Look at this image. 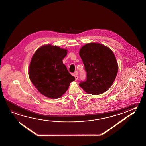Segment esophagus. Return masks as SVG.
I'll use <instances>...</instances> for the list:
<instances>
[{"mask_svg":"<svg viewBox=\"0 0 146 146\" xmlns=\"http://www.w3.org/2000/svg\"><path fill=\"white\" fill-rule=\"evenodd\" d=\"M74 77L75 78V79L76 80H78V72H75V74H74Z\"/></svg>","mask_w":146,"mask_h":146,"instance_id":"1","label":"esophagus"}]
</instances>
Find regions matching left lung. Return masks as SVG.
<instances>
[{
	"mask_svg": "<svg viewBox=\"0 0 146 146\" xmlns=\"http://www.w3.org/2000/svg\"><path fill=\"white\" fill-rule=\"evenodd\" d=\"M87 72L86 81L80 86L89 94H102L110 88L116 78L119 66L109 47L98 43H89L80 50Z\"/></svg>",
	"mask_w": 146,
	"mask_h": 146,
	"instance_id": "8db88e82",
	"label": "left lung"
}]
</instances>
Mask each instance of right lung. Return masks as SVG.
Masks as SVG:
<instances>
[{
    "label": "right lung",
    "mask_w": 146,
    "mask_h": 146,
    "mask_svg": "<svg viewBox=\"0 0 146 146\" xmlns=\"http://www.w3.org/2000/svg\"><path fill=\"white\" fill-rule=\"evenodd\" d=\"M67 52L56 45H44L35 52L30 62L31 81L39 92L50 99L61 97L75 80L63 63Z\"/></svg>",
    "instance_id": "1"
}]
</instances>
